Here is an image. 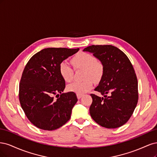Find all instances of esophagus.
I'll list each match as a JSON object with an SVG mask.
<instances>
[{
    "label": "esophagus",
    "mask_w": 157,
    "mask_h": 157,
    "mask_svg": "<svg viewBox=\"0 0 157 157\" xmlns=\"http://www.w3.org/2000/svg\"><path fill=\"white\" fill-rule=\"evenodd\" d=\"M77 98L80 99V98H81V97L82 96V94H77Z\"/></svg>",
    "instance_id": "1"
}]
</instances>
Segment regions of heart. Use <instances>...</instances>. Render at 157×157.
<instances>
[{
    "mask_svg": "<svg viewBox=\"0 0 157 157\" xmlns=\"http://www.w3.org/2000/svg\"><path fill=\"white\" fill-rule=\"evenodd\" d=\"M71 63L75 69L84 70L83 82H77L70 84L67 87L69 91L77 94H83L92 88L93 82L98 83L101 80L104 74L103 65L94 55L86 52H80L71 59ZM59 73L66 82L72 81L74 71L66 62L62 61L59 64Z\"/></svg>",
    "mask_w": 157,
    "mask_h": 157,
    "instance_id": "heart-1",
    "label": "heart"
}]
</instances>
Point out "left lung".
<instances>
[{"label": "left lung", "mask_w": 157, "mask_h": 157, "mask_svg": "<svg viewBox=\"0 0 157 157\" xmlns=\"http://www.w3.org/2000/svg\"><path fill=\"white\" fill-rule=\"evenodd\" d=\"M83 51L92 53L104 67L103 77L94 90L104 98L90 94L92 98L90 116L98 124L107 128L124 125L138 101L137 79L130 59L112 45H92Z\"/></svg>", "instance_id": "1"}]
</instances>
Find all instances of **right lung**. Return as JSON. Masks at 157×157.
Instances as JSON below:
<instances>
[{"label":"right lung","mask_w":157,"mask_h":157,"mask_svg":"<svg viewBox=\"0 0 157 157\" xmlns=\"http://www.w3.org/2000/svg\"><path fill=\"white\" fill-rule=\"evenodd\" d=\"M78 50L44 48L33 56L25 65L19 86V99L28 119L40 129H58L70 119L78 99L75 92L62 93L65 82L59 67ZM54 95L58 98L54 99Z\"/></svg>","instance_id":"1"}]
</instances>
